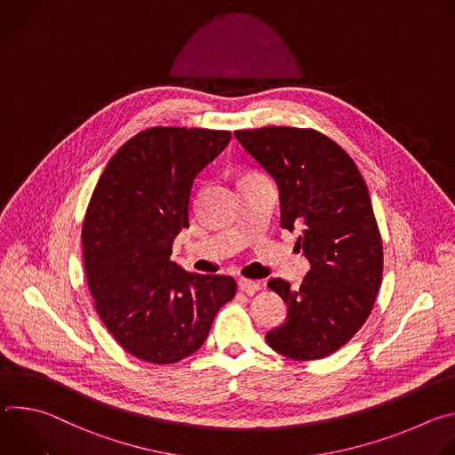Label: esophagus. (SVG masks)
I'll return each instance as SVG.
<instances>
[{
    "label": "esophagus",
    "mask_w": 455,
    "mask_h": 455,
    "mask_svg": "<svg viewBox=\"0 0 455 455\" xmlns=\"http://www.w3.org/2000/svg\"><path fill=\"white\" fill-rule=\"evenodd\" d=\"M237 288H239L241 291L251 295V293L261 290V283H259V281H250V279H239V281H237Z\"/></svg>",
    "instance_id": "obj_1"
}]
</instances>
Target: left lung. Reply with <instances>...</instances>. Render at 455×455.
Returning a JSON list of instances; mask_svg holds the SVG:
<instances>
[{
  "mask_svg": "<svg viewBox=\"0 0 455 455\" xmlns=\"http://www.w3.org/2000/svg\"><path fill=\"white\" fill-rule=\"evenodd\" d=\"M277 183L281 227L300 235L311 265L293 290L268 288L288 306L267 333L268 346L291 360H318L346 346L371 315L383 274L381 235L367 185L351 156L315 129L270 125L234 133Z\"/></svg>",
  "mask_w": 455,
  "mask_h": 455,
  "instance_id": "8db88e82",
  "label": "left lung"
}]
</instances>
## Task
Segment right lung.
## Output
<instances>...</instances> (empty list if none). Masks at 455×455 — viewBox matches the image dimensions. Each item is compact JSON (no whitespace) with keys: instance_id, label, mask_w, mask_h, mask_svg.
<instances>
[{"instance_id":"1","label":"right lung","mask_w":455,"mask_h":455,"mask_svg":"<svg viewBox=\"0 0 455 455\" xmlns=\"http://www.w3.org/2000/svg\"><path fill=\"white\" fill-rule=\"evenodd\" d=\"M230 139L218 129L149 127L113 155L93 190L83 223L90 293L106 330L139 360L162 365L196 353L235 295L232 277L190 274L169 259L188 227L194 178Z\"/></svg>"}]
</instances>
